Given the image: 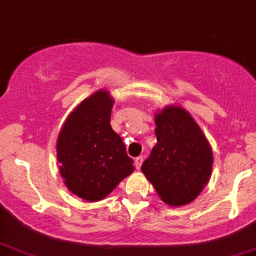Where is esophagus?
<instances>
[{"mask_svg":"<svg viewBox=\"0 0 256 256\" xmlns=\"http://www.w3.org/2000/svg\"><path fill=\"white\" fill-rule=\"evenodd\" d=\"M142 162H144V158L142 156H138V158L134 159V165H136V168L137 170H140L142 165Z\"/></svg>","mask_w":256,"mask_h":256,"instance_id":"1","label":"esophagus"}]
</instances>
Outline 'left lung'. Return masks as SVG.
<instances>
[{
    "mask_svg": "<svg viewBox=\"0 0 256 256\" xmlns=\"http://www.w3.org/2000/svg\"><path fill=\"white\" fill-rule=\"evenodd\" d=\"M156 144L142 171L164 202L182 206L193 202L208 182L212 148L188 112L168 106L156 116Z\"/></svg>",
    "mask_w": 256,
    "mask_h": 256,
    "instance_id": "obj_1",
    "label": "left lung"
}]
</instances>
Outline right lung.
I'll return each instance as SVG.
<instances>
[{
  "instance_id": "add662e5",
  "label": "right lung",
  "mask_w": 256,
  "mask_h": 256,
  "mask_svg": "<svg viewBox=\"0 0 256 256\" xmlns=\"http://www.w3.org/2000/svg\"><path fill=\"white\" fill-rule=\"evenodd\" d=\"M112 106L110 94L97 91L71 112L57 140L60 176L69 190L88 202L103 199L134 170L110 125Z\"/></svg>"
}]
</instances>
